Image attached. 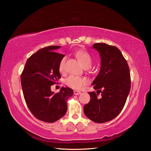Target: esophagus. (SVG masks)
<instances>
[{
  "instance_id": "1",
  "label": "esophagus",
  "mask_w": 151,
  "mask_h": 151,
  "mask_svg": "<svg viewBox=\"0 0 151 151\" xmlns=\"http://www.w3.org/2000/svg\"><path fill=\"white\" fill-rule=\"evenodd\" d=\"M81 93V92L78 91V90H74V94L76 95V96H78V95H80Z\"/></svg>"
}]
</instances>
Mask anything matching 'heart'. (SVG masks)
<instances>
[{
  "mask_svg": "<svg viewBox=\"0 0 151 151\" xmlns=\"http://www.w3.org/2000/svg\"><path fill=\"white\" fill-rule=\"evenodd\" d=\"M75 55L85 68H89L92 65V58L90 54L85 50H79L75 52ZM66 57H63L59 64V70L61 73H65ZM68 87L75 90H81L88 84V80L85 77L70 75L64 81Z\"/></svg>",
  "mask_w": 151,
  "mask_h": 151,
  "instance_id": "obj_1",
  "label": "heart"
}]
</instances>
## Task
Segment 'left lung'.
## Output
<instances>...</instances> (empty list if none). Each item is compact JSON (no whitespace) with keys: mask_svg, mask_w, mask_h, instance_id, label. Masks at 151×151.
Instances as JSON below:
<instances>
[{"mask_svg":"<svg viewBox=\"0 0 151 151\" xmlns=\"http://www.w3.org/2000/svg\"><path fill=\"white\" fill-rule=\"evenodd\" d=\"M100 54L101 70L92 85L95 92H88L90 101L83 107L86 116L95 123L109 122L117 116L125 104L131 87L130 69L120 50L105 43L93 45ZM101 92V97L97 96Z\"/></svg>","mask_w":151,"mask_h":151,"instance_id":"1","label":"left lung"}]
</instances>
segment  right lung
I'll return each mask as SVG.
<instances>
[{
  "label": "right lung",
  "instance_id": "add662e5",
  "mask_svg": "<svg viewBox=\"0 0 151 151\" xmlns=\"http://www.w3.org/2000/svg\"><path fill=\"white\" fill-rule=\"evenodd\" d=\"M60 46L51 45L38 50L27 61L21 75V83L27 105L35 117L54 123L66 114L67 100L73 90L62 87L59 92L51 91V85L61 78L59 64L64 55L55 52Z\"/></svg>",
  "mask_w": 151,
  "mask_h": 151
}]
</instances>
